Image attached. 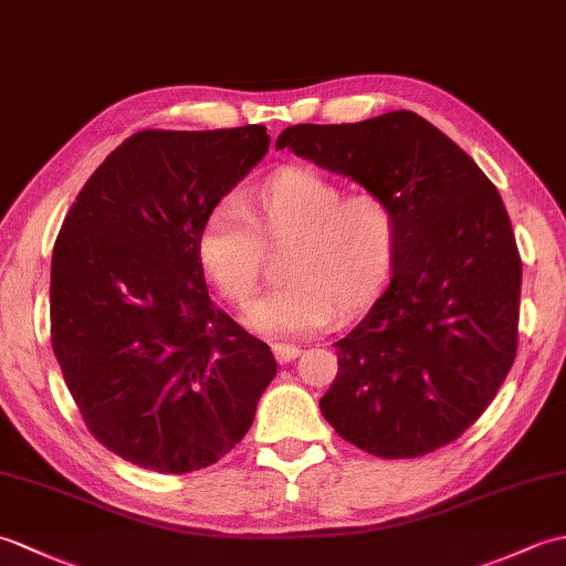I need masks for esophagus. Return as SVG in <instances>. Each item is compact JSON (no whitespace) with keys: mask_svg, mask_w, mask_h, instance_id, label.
Instances as JSON below:
<instances>
[{"mask_svg":"<svg viewBox=\"0 0 566 566\" xmlns=\"http://www.w3.org/2000/svg\"><path fill=\"white\" fill-rule=\"evenodd\" d=\"M272 353L276 357V363L286 365V363H292V359H296L298 355H302V347L290 345V343H274L272 345Z\"/></svg>","mask_w":566,"mask_h":566,"instance_id":"esophagus-1","label":"esophagus"}]
</instances>
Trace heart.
I'll return each mask as SVG.
<instances>
[{
  "instance_id": "b5f03b06",
  "label": "heart",
  "mask_w": 566,
  "mask_h": 566,
  "mask_svg": "<svg viewBox=\"0 0 566 566\" xmlns=\"http://www.w3.org/2000/svg\"><path fill=\"white\" fill-rule=\"evenodd\" d=\"M213 203L201 223L197 255L228 302L248 306L258 292L264 245H290L282 276L248 311V326L296 338L326 328L335 311L350 318L387 282L396 252V213L375 191L345 189L311 167H282L243 197Z\"/></svg>"
}]
</instances>
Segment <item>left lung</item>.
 <instances>
[{"label": "left lung", "instance_id": "8db88e82", "mask_svg": "<svg viewBox=\"0 0 566 566\" xmlns=\"http://www.w3.org/2000/svg\"><path fill=\"white\" fill-rule=\"evenodd\" d=\"M276 148L355 179L396 213L391 284L335 343L321 413L387 460L457 440L494 401L518 350L523 264L499 189L413 112L298 124Z\"/></svg>", "mask_w": 566, "mask_h": 566}]
</instances>
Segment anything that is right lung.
Segmentation results:
<instances>
[{
	"label": "right lung",
	"instance_id": "add662e5",
	"mask_svg": "<svg viewBox=\"0 0 566 566\" xmlns=\"http://www.w3.org/2000/svg\"><path fill=\"white\" fill-rule=\"evenodd\" d=\"M270 148L264 126L140 130L82 187L51 262V343L106 450L160 474L219 462L276 375L270 345L211 302L209 209Z\"/></svg>",
	"mask_w": 566,
	"mask_h": 566
}]
</instances>
